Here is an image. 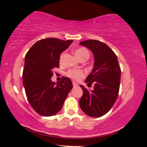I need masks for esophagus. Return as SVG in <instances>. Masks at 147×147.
I'll return each instance as SVG.
<instances>
[{
  "instance_id": "34e87169",
  "label": "esophagus",
  "mask_w": 147,
  "mask_h": 147,
  "mask_svg": "<svg viewBox=\"0 0 147 147\" xmlns=\"http://www.w3.org/2000/svg\"><path fill=\"white\" fill-rule=\"evenodd\" d=\"M72 85H73L74 87L78 86V84H77V83H75V82H73V83H72Z\"/></svg>"
}]
</instances>
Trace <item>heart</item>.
Returning <instances> with one entry per match:
<instances>
[{
	"mask_svg": "<svg viewBox=\"0 0 147 147\" xmlns=\"http://www.w3.org/2000/svg\"><path fill=\"white\" fill-rule=\"evenodd\" d=\"M75 54L76 57L79 59V60L86 59L87 60L90 57V53H89L88 50L85 48H79L75 50ZM64 55H65V52L61 53L60 55L59 61L60 63H62L63 60ZM66 76L69 78L73 79L75 81L80 80L82 77L85 76V72L82 70H76V69H70L68 71L66 72Z\"/></svg>",
	"mask_w": 147,
	"mask_h": 147,
	"instance_id": "b5f03b06",
	"label": "heart"
}]
</instances>
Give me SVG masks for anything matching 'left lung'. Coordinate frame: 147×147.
Wrapping results in <instances>:
<instances>
[{
	"mask_svg": "<svg viewBox=\"0 0 147 147\" xmlns=\"http://www.w3.org/2000/svg\"><path fill=\"white\" fill-rule=\"evenodd\" d=\"M87 47L95 57L94 68L86 79L88 85L94 84L89 90L84 86L83 95L79 106L84 113L92 117H99L107 113L118 97L120 84L121 69L115 52L106 43L97 40L80 42Z\"/></svg>",
	"mask_w": 147,
	"mask_h": 147,
	"instance_id": "left-lung-1",
	"label": "left lung"
}]
</instances>
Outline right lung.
<instances>
[{"label":"right lung","instance_id":"obj_1","mask_svg":"<svg viewBox=\"0 0 147 147\" xmlns=\"http://www.w3.org/2000/svg\"><path fill=\"white\" fill-rule=\"evenodd\" d=\"M72 40L48 38L38 41L27 52L23 72V84L30 105L37 113L49 117L59 112L72 88L68 77L55 83L51 81L52 69L59 67L60 55Z\"/></svg>","mask_w":147,"mask_h":147}]
</instances>
